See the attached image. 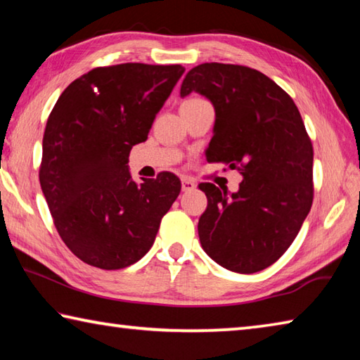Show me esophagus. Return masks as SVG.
<instances>
[{
	"label": "esophagus",
	"mask_w": 360,
	"mask_h": 360,
	"mask_svg": "<svg viewBox=\"0 0 360 360\" xmlns=\"http://www.w3.org/2000/svg\"><path fill=\"white\" fill-rule=\"evenodd\" d=\"M181 184H182V191H184V192H191V191H193L195 187H197L192 179H187V178L182 179Z\"/></svg>",
	"instance_id": "obj_1"
}]
</instances>
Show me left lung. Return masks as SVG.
I'll return each mask as SVG.
<instances>
[{"instance_id": "1", "label": "left lung", "mask_w": 360, "mask_h": 360, "mask_svg": "<svg viewBox=\"0 0 360 360\" xmlns=\"http://www.w3.org/2000/svg\"><path fill=\"white\" fill-rule=\"evenodd\" d=\"M192 92L216 111L208 162L227 163L243 176L235 193L211 182L198 186L208 198L200 243L230 271H260L288 251L311 210V139L294 100L257 70L198 65L181 85V96Z\"/></svg>"}]
</instances>
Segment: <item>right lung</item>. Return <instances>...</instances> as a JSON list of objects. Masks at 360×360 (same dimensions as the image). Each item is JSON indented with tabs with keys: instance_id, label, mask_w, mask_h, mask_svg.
<instances>
[{
	"instance_id": "right-lung-1",
	"label": "right lung",
	"mask_w": 360,
	"mask_h": 360,
	"mask_svg": "<svg viewBox=\"0 0 360 360\" xmlns=\"http://www.w3.org/2000/svg\"><path fill=\"white\" fill-rule=\"evenodd\" d=\"M184 71L101 66L72 81L49 115L41 188L58 235L85 264L119 270L144 257L178 198V176L162 172L136 182L127 163Z\"/></svg>"
}]
</instances>
